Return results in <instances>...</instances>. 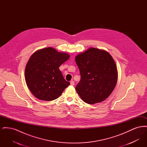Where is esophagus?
Instances as JSON below:
<instances>
[{
    "instance_id": "obj_1",
    "label": "esophagus",
    "mask_w": 147,
    "mask_h": 147,
    "mask_svg": "<svg viewBox=\"0 0 147 147\" xmlns=\"http://www.w3.org/2000/svg\"><path fill=\"white\" fill-rule=\"evenodd\" d=\"M70 83L71 85H74V82L73 80H71Z\"/></svg>"
}]
</instances>
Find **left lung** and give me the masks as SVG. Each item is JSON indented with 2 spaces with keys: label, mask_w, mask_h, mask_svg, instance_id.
<instances>
[{
  "label": "left lung",
  "mask_w": 147,
  "mask_h": 147,
  "mask_svg": "<svg viewBox=\"0 0 147 147\" xmlns=\"http://www.w3.org/2000/svg\"><path fill=\"white\" fill-rule=\"evenodd\" d=\"M75 59L81 77L76 88L78 94L89 104L104 101L117 81V67L112 56L104 50L90 48Z\"/></svg>",
  "instance_id": "obj_1"
}]
</instances>
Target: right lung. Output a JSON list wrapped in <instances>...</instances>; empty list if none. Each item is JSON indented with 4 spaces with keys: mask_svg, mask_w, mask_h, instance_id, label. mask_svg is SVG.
Returning <instances> with one entry per match:
<instances>
[{
    "mask_svg": "<svg viewBox=\"0 0 147 147\" xmlns=\"http://www.w3.org/2000/svg\"><path fill=\"white\" fill-rule=\"evenodd\" d=\"M69 58L68 54L52 47L38 50L31 56L25 76L28 89L36 98L44 101L55 100L70 85L59 69Z\"/></svg>",
    "mask_w": 147,
    "mask_h": 147,
    "instance_id": "obj_1",
    "label": "right lung"
}]
</instances>
